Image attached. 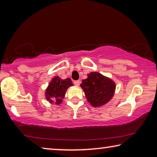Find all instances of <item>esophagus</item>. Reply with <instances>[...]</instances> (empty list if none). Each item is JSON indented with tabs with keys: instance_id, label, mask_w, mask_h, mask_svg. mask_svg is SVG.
<instances>
[{
	"instance_id": "esophagus-1",
	"label": "esophagus",
	"mask_w": 157,
	"mask_h": 157,
	"mask_svg": "<svg viewBox=\"0 0 157 157\" xmlns=\"http://www.w3.org/2000/svg\"><path fill=\"white\" fill-rule=\"evenodd\" d=\"M74 84H75L76 86H79V84H80V81H79V80L75 81V82H74Z\"/></svg>"
}]
</instances>
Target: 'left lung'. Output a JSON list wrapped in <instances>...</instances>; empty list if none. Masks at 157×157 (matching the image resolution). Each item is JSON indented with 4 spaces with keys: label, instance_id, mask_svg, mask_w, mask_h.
Listing matches in <instances>:
<instances>
[{
    "label": "left lung",
    "instance_id": "obj_1",
    "mask_svg": "<svg viewBox=\"0 0 157 157\" xmlns=\"http://www.w3.org/2000/svg\"><path fill=\"white\" fill-rule=\"evenodd\" d=\"M87 76L80 84L87 101L94 107H101L109 102L115 93V82L98 72H91Z\"/></svg>",
    "mask_w": 157,
    "mask_h": 157
}]
</instances>
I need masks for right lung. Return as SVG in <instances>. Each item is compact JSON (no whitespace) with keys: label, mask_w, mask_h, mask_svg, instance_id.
<instances>
[{"label":"right lung","mask_w":157,"mask_h":157,"mask_svg":"<svg viewBox=\"0 0 157 157\" xmlns=\"http://www.w3.org/2000/svg\"><path fill=\"white\" fill-rule=\"evenodd\" d=\"M73 85L70 78L62 79L59 76L55 77L50 81L46 90V99L52 104L55 102V105H59L62 102L68 88Z\"/></svg>","instance_id":"add662e5"}]
</instances>
